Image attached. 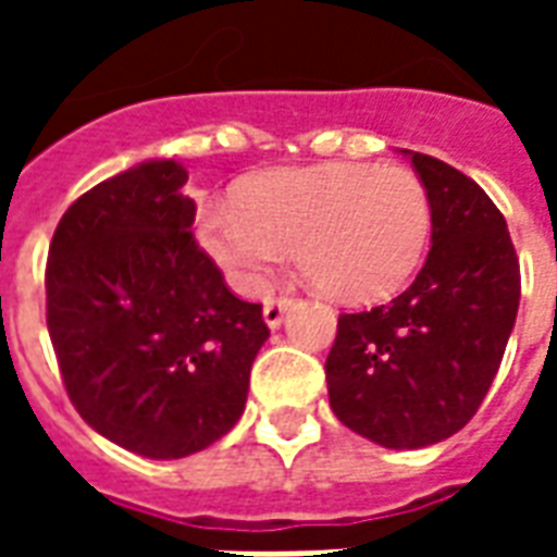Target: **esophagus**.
Here are the masks:
<instances>
[{
	"label": "esophagus",
	"instance_id": "34e87169",
	"mask_svg": "<svg viewBox=\"0 0 557 557\" xmlns=\"http://www.w3.org/2000/svg\"><path fill=\"white\" fill-rule=\"evenodd\" d=\"M289 307H292V298H274V301H268L265 310H262V315H265V325L268 327L283 325V315H286Z\"/></svg>",
	"mask_w": 557,
	"mask_h": 557
}]
</instances>
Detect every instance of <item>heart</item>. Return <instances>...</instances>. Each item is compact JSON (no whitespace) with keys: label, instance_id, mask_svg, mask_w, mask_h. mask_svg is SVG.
Returning a JSON list of instances; mask_svg holds the SVG:
<instances>
[{"label":"heart","instance_id":"1","mask_svg":"<svg viewBox=\"0 0 557 557\" xmlns=\"http://www.w3.org/2000/svg\"><path fill=\"white\" fill-rule=\"evenodd\" d=\"M432 230L418 175L379 163L256 172L235 202H208L196 238L235 292L262 295L292 247L319 289L346 304L382 301L418 271Z\"/></svg>","mask_w":557,"mask_h":557}]
</instances>
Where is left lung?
<instances>
[{
    "instance_id": "8db88e82",
    "label": "left lung",
    "mask_w": 557,
    "mask_h": 557,
    "mask_svg": "<svg viewBox=\"0 0 557 557\" xmlns=\"http://www.w3.org/2000/svg\"><path fill=\"white\" fill-rule=\"evenodd\" d=\"M403 154L430 194V256L391 304L339 315L325 375L339 423L391 450H418L480 409L522 283L504 214L483 187L444 160Z\"/></svg>"
}]
</instances>
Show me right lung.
<instances>
[{
  "instance_id": "right-lung-1",
  "label": "right lung",
  "mask_w": 557,
  "mask_h": 557,
  "mask_svg": "<svg viewBox=\"0 0 557 557\" xmlns=\"http://www.w3.org/2000/svg\"><path fill=\"white\" fill-rule=\"evenodd\" d=\"M187 170L146 160L67 208L47 259V327L79 418L148 459H182L238 423L268 339L199 250Z\"/></svg>"
}]
</instances>
